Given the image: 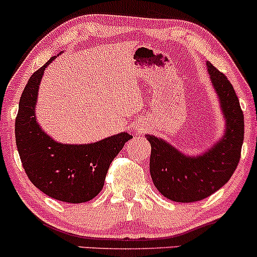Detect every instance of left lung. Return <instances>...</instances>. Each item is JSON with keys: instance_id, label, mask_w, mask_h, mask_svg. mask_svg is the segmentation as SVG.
Returning a JSON list of instances; mask_svg holds the SVG:
<instances>
[{"instance_id": "obj_1", "label": "left lung", "mask_w": 257, "mask_h": 257, "mask_svg": "<svg viewBox=\"0 0 257 257\" xmlns=\"http://www.w3.org/2000/svg\"><path fill=\"white\" fill-rule=\"evenodd\" d=\"M210 81L224 120L223 133L197 155L184 154L162 138L146 134L151 144L150 174L157 190L176 202H193L212 195L229 180L240 159L244 115L227 77L206 62Z\"/></svg>"}]
</instances>
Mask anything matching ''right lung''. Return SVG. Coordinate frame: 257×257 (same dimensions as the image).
<instances>
[{
    "label": "right lung",
    "mask_w": 257,
    "mask_h": 257,
    "mask_svg": "<svg viewBox=\"0 0 257 257\" xmlns=\"http://www.w3.org/2000/svg\"><path fill=\"white\" fill-rule=\"evenodd\" d=\"M52 56L28 80L19 100L16 143L28 178L39 190L72 204L89 201L101 191L109 165L132 139L122 132L90 144H63L50 137L36 119L39 87Z\"/></svg>",
    "instance_id": "obj_1"
}]
</instances>
